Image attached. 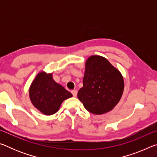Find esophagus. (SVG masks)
<instances>
[{
    "label": "esophagus",
    "mask_w": 157,
    "mask_h": 157,
    "mask_svg": "<svg viewBox=\"0 0 157 157\" xmlns=\"http://www.w3.org/2000/svg\"><path fill=\"white\" fill-rule=\"evenodd\" d=\"M71 93H72V94L74 97H76L77 94H78V91H77V90H73V91H71Z\"/></svg>",
    "instance_id": "34e87169"
}]
</instances>
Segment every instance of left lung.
<instances>
[{
  "instance_id": "obj_1",
  "label": "left lung",
  "mask_w": 157,
  "mask_h": 157,
  "mask_svg": "<svg viewBox=\"0 0 157 157\" xmlns=\"http://www.w3.org/2000/svg\"><path fill=\"white\" fill-rule=\"evenodd\" d=\"M123 91V75L105 57L91 55L86 59L78 98L87 111L95 115L109 112L119 102Z\"/></svg>"
}]
</instances>
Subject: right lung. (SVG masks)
Returning <instances> with one entry per match:
<instances>
[{"instance_id": "obj_1", "label": "right lung", "mask_w": 157, "mask_h": 157, "mask_svg": "<svg viewBox=\"0 0 157 157\" xmlns=\"http://www.w3.org/2000/svg\"><path fill=\"white\" fill-rule=\"evenodd\" d=\"M72 96L71 93L53 79L52 73L44 71L37 74L29 88L32 104L46 116L57 113L63 101Z\"/></svg>"}]
</instances>
